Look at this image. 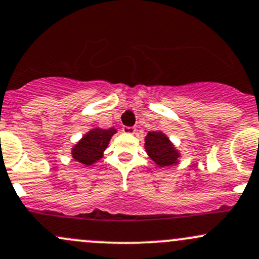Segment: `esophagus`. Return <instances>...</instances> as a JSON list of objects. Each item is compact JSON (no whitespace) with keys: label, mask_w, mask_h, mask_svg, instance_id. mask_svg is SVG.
Listing matches in <instances>:
<instances>
[{"label":"esophagus","mask_w":259,"mask_h":259,"mask_svg":"<svg viewBox=\"0 0 259 259\" xmlns=\"http://www.w3.org/2000/svg\"><path fill=\"white\" fill-rule=\"evenodd\" d=\"M122 132H124L125 134H135L137 129H135L134 126H124L122 127Z\"/></svg>","instance_id":"esophagus-1"}]
</instances>
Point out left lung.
<instances>
[{"instance_id": "8db88e82", "label": "left lung", "mask_w": 259, "mask_h": 259, "mask_svg": "<svg viewBox=\"0 0 259 259\" xmlns=\"http://www.w3.org/2000/svg\"><path fill=\"white\" fill-rule=\"evenodd\" d=\"M145 150L149 157L160 167L178 164L180 152L162 132H149L145 137Z\"/></svg>"}]
</instances>
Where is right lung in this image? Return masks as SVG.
Wrapping results in <instances>:
<instances>
[{
	"label": "right lung",
	"instance_id": "right-lung-1",
	"mask_svg": "<svg viewBox=\"0 0 259 259\" xmlns=\"http://www.w3.org/2000/svg\"><path fill=\"white\" fill-rule=\"evenodd\" d=\"M116 133V129H100L94 127L87 133L83 138L73 146L72 156L75 161L81 165L91 166L103 157V152L108 148L111 137Z\"/></svg>",
	"mask_w": 259,
	"mask_h": 259
}]
</instances>
